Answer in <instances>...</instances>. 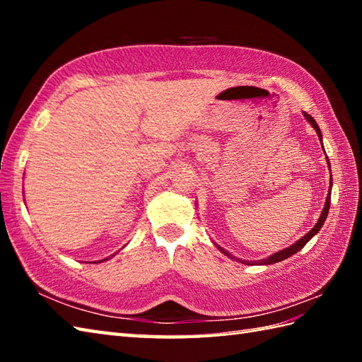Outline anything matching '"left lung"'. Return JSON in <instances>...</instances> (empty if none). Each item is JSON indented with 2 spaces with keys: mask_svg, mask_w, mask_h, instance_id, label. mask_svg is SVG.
Returning a JSON list of instances; mask_svg holds the SVG:
<instances>
[{
  "mask_svg": "<svg viewBox=\"0 0 362 362\" xmlns=\"http://www.w3.org/2000/svg\"><path fill=\"white\" fill-rule=\"evenodd\" d=\"M305 118L308 119L310 122H311V126L316 129V132H317V135H319V140H322V134H320V129H319V126H317V122L314 121V118L311 117V115H308L305 112ZM329 165V163H328ZM332 183V182H329ZM329 201H332V187H329V191H328V196H327V202H325V209H324V211H322V214H320V218H319V221H317V224L314 226L308 233H306L302 240H298L297 243H294L291 245V247H288V249H283V250H280V252H276V253H274V255H271L269 258H266V259H263V261H259V264H274V263H279V261H281V259H286V258H289V257H292L294 255V253H297L300 249H303L305 245H306V243H308L311 238L316 235L319 230L322 228V226H324V222H325V219H327V214H328V210H329ZM218 249H221V247H218ZM222 252H224V249H221ZM227 257H230L227 252H224ZM232 258V257H230ZM243 263H247V261H243ZM258 263V261H255V264ZM247 264H250V263H247Z\"/></svg>",
  "mask_w": 362,
  "mask_h": 362,
  "instance_id": "left-lung-1",
  "label": "left lung"
}]
</instances>
